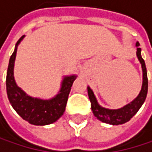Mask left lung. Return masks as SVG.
I'll return each instance as SVG.
<instances>
[{
  "mask_svg": "<svg viewBox=\"0 0 152 152\" xmlns=\"http://www.w3.org/2000/svg\"><path fill=\"white\" fill-rule=\"evenodd\" d=\"M137 56L139 62L141 63V67H142V71H143V83H142V88L139 93V95L135 98L132 102L129 104L125 105L124 107L118 110H109L105 109L101 107L96 101V98L93 93L92 89L87 87L88 91V96L91 102V108L92 111L94 113V115L101 122L105 124H109L112 125H119L123 124L128 121L136 114L140 109V107L142 106L144 103L147 93H148V76H147V69L145 61L141 56V48H139V42H137Z\"/></svg>",
  "mask_w": 152,
  "mask_h": 152,
  "instance_id": "left-lung-1",
  "label": "left lung"
}]
</instances>
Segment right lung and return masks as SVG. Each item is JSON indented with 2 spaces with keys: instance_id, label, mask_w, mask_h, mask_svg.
I'll return each mask as SVG.
<instances>
[{
  "instance_id": "1",
  "label": "right lung",
  "mask_w": 152,
  "mask_h": 152,
  "mask_svg": "<svg viewBox=\"0 0 152 152\" xmlns=\"http://www.w3.org/2000/svg\"><path fill=\"white\" fill-rule=\"evenodd\" d=\"M23 35L17 41L14 53L9 60L6 75V91L10 103L14 110L22 119L34 125L51 124L59 119L66 110L68 97L72 83L77 78L76 75L67 76L63 79L59 93L49 100L34 98L28 96L20 87L16 85L14 78V65L17 46L23 40Z\"/></svg>"
}]
</instances>
